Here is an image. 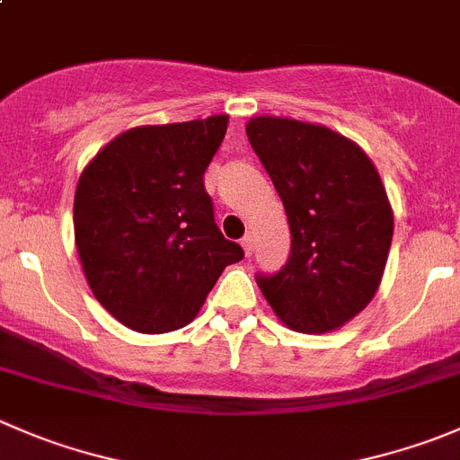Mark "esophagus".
I'll list each match as a JSON object with an SVG mask.
<instances>
[{
    "label": "esophagus",
    "instance_id": "34e87169",
    "mask_svg": "<svg viewBox=\"0 0 460 460\" xmlns=\"http://www.w3.org/2000/svg\"><path fill=\"white\" fill-rule=\"evenodd\" d=\"M240 244H243L244 253H247V256H252V253H253V244H256V243H253V235L247 234V235H244L243 243H240Z\"/></svg>",
    "mask_w": 460,
    "mask_h": 460
}]
</instances>
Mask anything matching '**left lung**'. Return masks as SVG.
I'll list each match as a JSON object with an SVG mask.
<instances>
[{
    "instance_id": "8db88e82",
    "label": "left lung",
    "mask_w": 460,
    "mask_h": 460,
    "mask_svg": "<svg viewBox=\"0 0 460 460\" xmlns=\"http://www.w3.org/2000/svg\"><path fill=\"white\" fill-rule=\"evenodd\" d=\"M247 137L292 234L285 267L258 288L292 330L341 328L376 296L389 258L394 211L380 172L355 141L316 123L256 117Z\"/></svg>"
}]
</instances>
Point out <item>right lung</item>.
I'll return each mask as SVG.
<instances>
[{
  "label": "right lung",
  "mask_w": 460,
  "mask_h": 460,
  "mask_svg": "<svg viewBox=\"0 0 460 460\" xmlns=\"http://www.w3.org/2000/svg\"><path fill=\"white\" fill-rule=\"evenodd\" d=\"M226 114L121 132L84 166L74 234L96 301L137 332L195 319L243 247L217 229L204 171L226 135Z\"/></svg>",
  "instance_id": "obj_1"
}]
</instances>
